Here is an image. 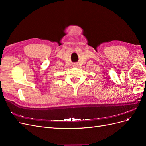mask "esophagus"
Segmentation results:
<instances>
[{
	"mask_svg": "<svg viewBox=\"0 0 146 146\" xmlns=\"http://www.w3.org/2000/svg\"><path fill=\"white\" fill-rule=\"evenodd\" d=\"M76 66H77V65H76Z\"/></svg>",
	"mask_w": 146,
	"mask_h": 146,
	"instance_id": "34e87169",
	"label": "esophagus"
}]
</instances>
